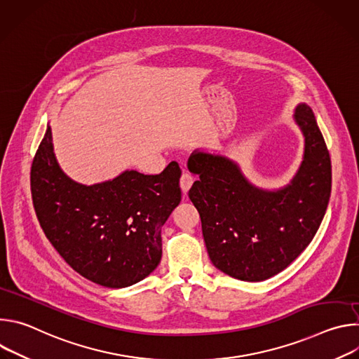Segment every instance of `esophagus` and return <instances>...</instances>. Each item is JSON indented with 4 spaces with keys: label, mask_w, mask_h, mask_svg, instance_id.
Instances as JSON below:
<instances>
[{
    "label": "esophagus",
    "mask_w": 359,
    "mask_h": 359,
    "mask_svg": "<svg viewBox=\"0 0 359 359\" xmlns=\"http://www.w3.org/2000/svg\"><path fill=\"white\" fill-rule=\"evenodd\" d=\"M193 182H194V179H193V176H191L190 173H183L182 177H180V187H182V191H183V193H187L189 189L191 187Z\"/></svg>",
    "instance_id": "esophagus-1"
}]
</instances>
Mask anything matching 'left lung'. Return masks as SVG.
I'll use <instances>...</instances> for the list:
<instances>
[{"label": "left lung", "instance_id": "left-lung-1", "mask_svg": "<svg viewBox=\"0 0 359 359\" xmlns=\"http://www.w3.org/2000/svg\"><path fill=\"white\" fill-rule=\"evenodd\" d=\"M302 162L288 184H252L222 153L196 149L187 169L198 176L189 197L216 269L241 281H264L287 269L314 238L331 196V159L313 109L298 104Z\"/></svg>", "mask_w": 359, "mask_h": 359}]
</instances>
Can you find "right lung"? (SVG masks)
<instances>
[{"instance_id":"obj_1","label":"right lung","mask_w":359,"mask_h":359,"mask_svg":"<svg viewBox=\"0 0 359 359\" xmlns=\"http://www.w3.org/2000/svg\"><path fill=\"white\" fill-rule=\"evenodd\" d=\"M182 170H125L82 184L60 166L46 126L31 168L32 203L46 238L82 277L108 288L133 285L162 259V227L179 206Z\"/></svg>"}]
</instances>
